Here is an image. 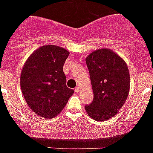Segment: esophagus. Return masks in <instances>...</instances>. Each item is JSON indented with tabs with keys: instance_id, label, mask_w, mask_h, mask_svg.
<instances>
[{
	"instance_id": "esophagus-1",
	"label": "esophagus",
	"mask_w": 153,
	"mask_h": 153,
	"mask_svg": "<svg viewBox=\"0 0 153 153\" xmlns=\"http://www.w3.org/2000/svg\"><path fill=\"white\" fill-rule=\"evenodd\" d=\"M74 90H75V92H79V90H80V88L78 87V86H77V87L75 88V89H74Z\"/></svg>"
}]
</instances>
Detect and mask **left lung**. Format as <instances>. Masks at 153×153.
<instances>
[{
	"instance_id": "8db88e82",
	"label": "left lung",
	"mask_w": 153,
	"mask_h": 153,
	"mask_svg": "<svg viewBox=\"0 0 153 153\" xmlns=\"http://www.w3.org/2000/svg\"><path fill=\"white\" fill-rule=\"evenodd\" d=\"M93 90V101L85 106L92 119L104 121L115 116L126 101L129 72L119 55L109 49L92 52L86 58Z\"/></svg>"
}]
</instances>
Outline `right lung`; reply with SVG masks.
Masks as SVG:
<instances>
[{"label":"right lung","mask_w":153,"mask_h":153,"mask_svg":"<svg viewBox=\"0 0 153 153\" xmlns=\"http://www.w3.org/2000/svg\"><path fill=\"white\" fill-rule=\"evenodd\" d=\"M69 52L55 45L41 47L26 61L21 75L22 93L32 111L43 118L58 115L74 90L63 71Z\"/></svg>","instance_id":"add662e5"}]
</instances>
